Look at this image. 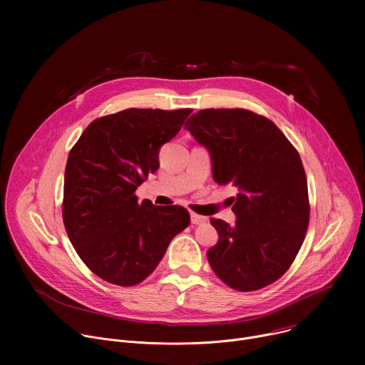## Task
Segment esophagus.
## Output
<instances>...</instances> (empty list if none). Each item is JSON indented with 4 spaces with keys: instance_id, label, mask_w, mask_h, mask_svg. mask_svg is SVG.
<instances>
[{
    "instance_id": "34e87169",
    "label": "esophagus",
    "mask_w": 365,
    "mask_h": 365,
    "mask_svg": "<svg viewBox=\"0 0 365 365\" xmlns=\"http://www.w3.org/2000/svg\"><path fill=\"white\" fill-rule=\"evenodd\" d=\"M207 220L205 218V217H200V215H197V214H193V212H190V222L193 224V225H200V224H205Z\"/></svg>"
}]
</instances>
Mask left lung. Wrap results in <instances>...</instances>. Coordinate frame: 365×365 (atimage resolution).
<instances>
[{
	"label": "left lung",
	"mask_w": 365,
	"mask_h": 365,
	"mask_svg": "<svg viewBox=\"0 0 365 365\" xmlns=\"http://www.w3.org/2000/svg\"><path fill=\"white\" fill-rule=\"evenodd\" d=\"M185 128L210 153L214 180L238 189L235 224L211 220L220 238L207 262L235 290L269 286L293 263L309 224L299 153L274 123L247 110H202Z\"/></svg>",
	"instance_id": "obj_1"
}]
</instances>
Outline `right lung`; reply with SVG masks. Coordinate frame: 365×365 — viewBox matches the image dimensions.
Returning <instances> with one entry per match:
<instances>
[{
	"label": "right lung",
	"mask_w": 365,
	"mask_h": 365,
	"mask_svg": "<svg viewBox=\"0 0 365 365\" xmlns=\"http://www.w3.org/2000/svg\"><path fill=\"white\" fill-rule=\"evenodd\" d=\"M190 113L130 108L102 117L71 150L63 222L82 262L101 279L118 286L143 282L189 225L185 207L138 203L134 192L159 169L160 147Z\"/></svg>",
	"instance_id": "right-lung-1"
}]
</instances>
